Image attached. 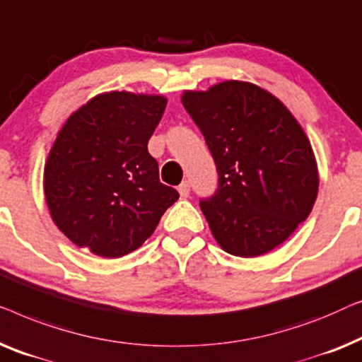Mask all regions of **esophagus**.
Wrapping results in <instances>:
<instances>
[{
    "label": "esophagus",
    "mask_w": 362,
    "mask_h": 362,
    "mask_svg": "<svg viewBox=\"0 0 362 362\" xmlns=\"http://www.w3.org/2000/svg\"><path fill=\"white\" fill-rule=\"evenodd\" d=\"M179 193H180L182 198H187L188 195H190V183L182 182L179 185Z\"/></svg>",
    "instance_id": "34e87169"
}]
</instances>
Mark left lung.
<instances>
[{"mask_svg": "<svg viewBox=\"0 0 362 362\" xmlns=\"http://www.w3.org/2000/svg\"><path fill=\"white\" fill-rule=\"evenodd\" d=\"M182 105L215 159L220 187L200 206L223 251L262 256L312 211L318 167L312 144L277 96L241 80L185 90Z\"/></svg>", "mask_w": 362, "mask_h": 362, "instance_id": "1", "label": "left lung"}]
</instances>
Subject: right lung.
Returning a JSON list of instances; mask_svg holds the SVG:
<instances>
[{
  "instance_id": "right-lung-1",
  "label": "right lung",
  "mask_w": 362,
  "mask_h": 362,
  "mask_svg": "<svg viewBox=\"0 0 362 362\" xmlns=\"http://www.w3.org/2000/svg\"><path fill=\"white\" fill-rule=\"evenodd\" d=\"M162 95L105 91L57 132L44 165V195L55 226L100 257L136 251L179 200L147 152L164 115Z\"/></svg>"
}]
</instances>
